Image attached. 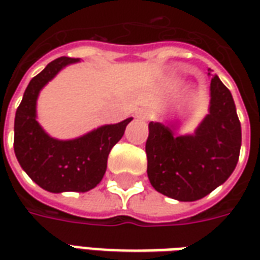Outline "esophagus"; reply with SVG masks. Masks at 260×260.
I'll return each instance as SVG.
<instances>
[{"instance_id": "obj_1", "label": "esophagus", "mask_w": 260, "mask_h": 260, "mask_svg": "<svg viewBox=\"0 0 260 260\" xmlns=\"http://www.w3.org/2000/svg\"><path fill=\"white\" fill-rule=\"evenodd\" d=\"M150 117V114L147 113V111H143V110H141V111H138L136 113V118L138 119H147Z\"/></svg>"}]
</instances>
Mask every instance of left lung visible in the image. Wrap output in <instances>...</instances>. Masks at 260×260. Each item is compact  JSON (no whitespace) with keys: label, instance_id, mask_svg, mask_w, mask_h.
Returning <instances> with one entry per match:
<instances>
[{"label":"left lung","instance_id":"8db88e82","mask_svg":"<svg viewBox=\"0 0 260 260\" xmlns=\"http://www.w3.org/2000/svg\"><path fill=\"white\" fill-rule=\"evenodd\" d=\"M209 71V113L193 134L177 135L175 125L149 124L147 177L160 193L180 202L202 199L233 174L241 149V124L231 91Z\"/></svg>","mask_w":260,"mask_h":260}]
</instances>
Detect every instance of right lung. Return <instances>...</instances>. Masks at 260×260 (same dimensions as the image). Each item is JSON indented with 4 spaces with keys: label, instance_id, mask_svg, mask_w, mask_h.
Returning a JSON list of instances; mask_svg holds the SVG:
<instances>
[{
    "label": "right lung",
    "instance_id": "1",
    "mask_svg": "<svg viewBox=\"0 0 260 260\" xmlns=\"http://www.w3.org/2000/svg\"><path fill=\"white\" fill-rule=\"evenodd\" d=\"M78 61L69 57L51 61L30 80L15 114V156L37 185L53 193L87 192L97 186L107 170L108 154L132 121L102 125L68 141L51 138L43 129L37 122L39 93L61 69Z\"/></svg>",
    "mask_w": 260,
    "mask_h": 260
}]
</instances>
